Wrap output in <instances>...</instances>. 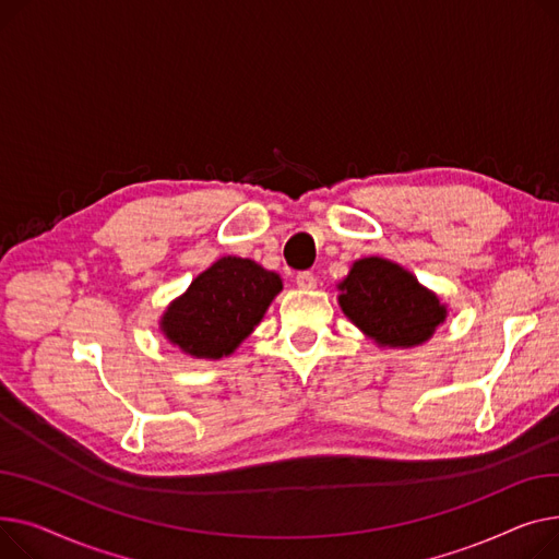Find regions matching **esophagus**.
Masks as SVG:
<instances>
[{
  "label": "esophagus",
  "mask_w": 559,
  "mask_h": 559,
  "mask_svg": "<svg viewBox=\"0 0 559 559\" xmlns=\"http://www.w3.org/2000/svg\"><path fill=\"white\" fill-rule=\"evenodd\" d=\"M295 282H298V286L305 288V290H311V288H316V284H318V280H316L313 273H309V271L295 275Z\"/></svg>",
  "instance_id": "esophagus-1"
}]
</instances>
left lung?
Instances as JSON below:
<instances>
[{"label": "left lung", "mask_w": 559, "mask_h": 559, "mask_svg": "<svg viewBox=\"0 0 559 559\" xmlns=\"http://www.w3.org/2000/svg\"><path fill=\"white\" fill-rule=\"evenodd\" d=\"M338 290L343 313L379 347L421 345L447 318V307L433 290L383 257L354 261Z\"/></svg>", "instance_id": "left-lung-1"}]
</instances>
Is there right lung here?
Masks as SVG:
<instances>
[{"mask_svg":"<svg viewBox=\"0 0 559 559\" xmlns=\"http://www.w3.org/2000/svg\"><path fill=\"white\" fill-rule=\"evenodd\" d=\"M280 290V275L257 261L221 257L167 307L159 330L185 354L216 360L254 332Z\"/></svg>","mask_w":559,"mask_h":559,"instance_id":"1","label":"right lung"}]
</instances>
